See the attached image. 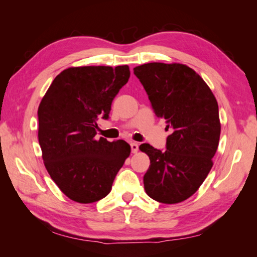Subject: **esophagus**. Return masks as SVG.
I'll return each instance as SVG.
<instances>
[{"instance_id":"1","label":"esophagus","mask_w":257,"mask_h":257,"mask_svg":"<svg viewBox=\"0 0 257 257\" xmlns=\"http://www.w3.org/2000/svg\"><path fill=\"white\" fill-rule=\"evenodd\" d=\"M130 147H132V152H133V154H137L138 150H139L138 144H136V143H130Z\"/></svg>"}]
</instances>
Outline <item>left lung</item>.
<instances>
[{"label": "left lung", "mask_w": 257, "mask_h": 257, "mask_svg": "<svg viewBox=\"0 0 257 257\" xmlns=\"http://www.w3.org/2000/svg\"><path fill=\"white\" fill-rule=\"evenodd\" d=\"M134 73L157 117L172 128L167 150L149 144L139 147L150 159L144 177L146 193L160 203H180L198 191L213 167L221 134L217 101L187 65L148 63L135 67Z\"/></svg>", "instance_id": "1"}]
</instances>
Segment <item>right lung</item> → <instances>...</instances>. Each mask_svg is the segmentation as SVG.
<instances>
[{
	"instance_id": "1",
	"label": "right lung",
	"mask_w": 257,
	"mask_h": 257,
	"mask_svg": "<svg viewBox=\"0 0 257 257\" xmlns=\"http://www.w3.org/2000/svg\"><path fill=\"white\" fill-rule=\"evenodd\" d=\"M129 77L128 65L69 67L42 98L37 111L42 158L70 200L87 204L105 198L130 155L124 140L96 138L97 119L109 117L113 98Z\"/></svg>"
}]
</instances>
